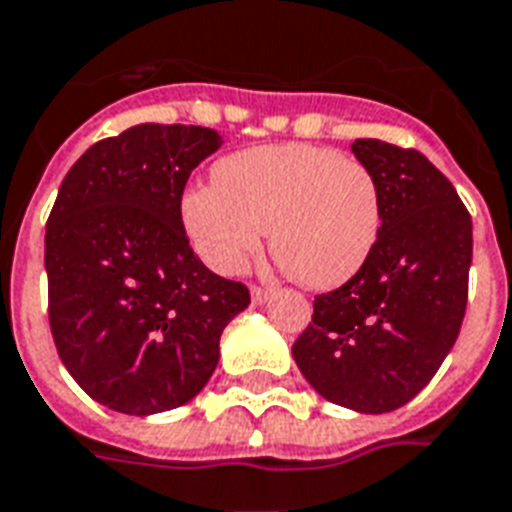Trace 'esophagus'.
Masks as SVG:
<instances>
[{
    "label": "esophagus",
    "instance_id": "1",
    "mask_svg": "<svg viewBox=\"0 0 512 512\" xmlns=\"http://www.w3.org/2000/svg\"><path fill=\"white\" fill-rule=\"evenodd\" d=\"M271 298V290H265V287H252V303H257V306H263L265 300Z\"/></svg>",
    "mask_w": 512,
    "mask_h": 512
}]
</instances>
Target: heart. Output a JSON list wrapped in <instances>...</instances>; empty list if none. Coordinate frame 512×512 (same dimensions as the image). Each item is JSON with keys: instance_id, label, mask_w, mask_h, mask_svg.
I'll list each match as a JSON object with an SVG mask.
<instances>
[{"instance_id": "obj_1", "label": "heart", "mask_w": 512, "mask_h": 512, "mask_svg": "<svg viewBox=\"0 0 512 512\" xmlns=\"http://www.w3.org/2000/svg\"><path fill=\"white\" fill-rule=\"evenodd\" d=\"M214 185L182 195V225L212 271L236 276L263 249L311 290H333L362 271L381 233L373 171L333 147L263 144L214 163Z\"/></svg>"}]
</instances>
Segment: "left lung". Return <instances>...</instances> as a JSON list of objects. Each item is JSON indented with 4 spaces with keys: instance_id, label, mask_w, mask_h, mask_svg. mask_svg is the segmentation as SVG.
I'll list each match as a JSON object with an SVG mask.
<instances>
[{
    "instance_id": "1",
    "label": "left lung",
    "mask_w": 512,
    "mask_h": 512,
    "mask_svg": "<svg viewBox=\"0 0 512 512\" xmlns=\"http://www.w3.org/2000/svg\"><path fill=\"white\" fill-rule=\"evenodd\" d=\"M351 152L376 177L381 233L357 276L314 298L292 357L330 403L389 413L419 395L456 343L473 220L419 150L357 139Z\"/></svg>"
}]
</instances>
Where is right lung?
<instances>
[{
	"label": "right lung",
	"instance_id": "add662e5",
	"mask_svg": "<svg viewBox=\"0 0 512 512\" xmlns=\"http://www.w3.org/2000/svg\"><path fill=\"white\" fill-rule=\"evenodd\" d=\"M220 144L212 128L142 123L88 147L61 182L45 228L50 333L74 381L112 411L193 400L249 306L182 225L187 177Z\"/></svg>",
	"mask_w": 512,
	"mask_h": 512
}]
</instances>
